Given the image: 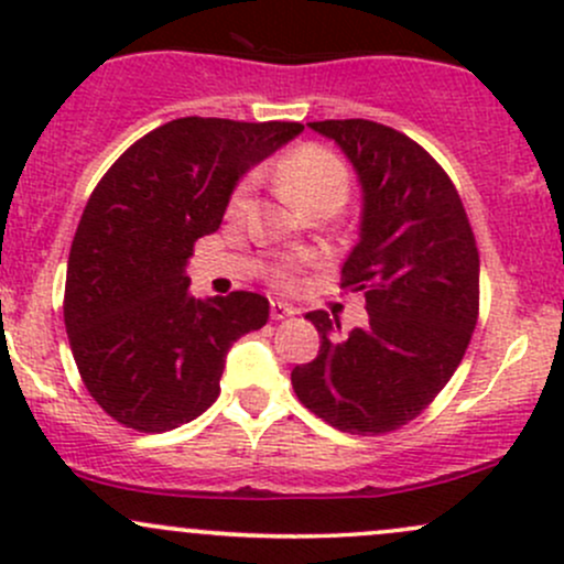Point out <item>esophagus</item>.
Masks as SVG:
<instances>
[{
	"label": "esophagus",
	"mask_w": 564,
	"mask_h": 564,
	"mask_svg": "<svg viewBox=\"0 0 564 564\" xmlns=\"http://www.w3.org/2000/svg\"><path fill=\"white\" fill-rule=\"evenodd\" d=\"M270 315H272V321L292 318V315H296V307H294V305H289V302L272 300V302H270Z\"/></svg>",
	"instance_id": "esophagus-1"
}]
</instances>
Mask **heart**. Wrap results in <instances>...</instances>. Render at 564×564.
<instances>
[{"label":"heart","instance_id":"b5f03b06","mask_svg":"<svg viewBox=\"0 0 564 564\" xmlns=\"http://www.w3.org/2000/svg\"><path fill=\"white\" fill-rule=\"evenodd\" d=\"M278 182H281V187L292 195V200L300 208L318 200V197H334V200L343 203L348 197L350 187V176L343 160L334 152L315 144H305L292 154H286L278 163ZM246 195H249V182H243L235 189L232 208L243 206ZM281 278L286 283L294 281V275L289 270H283Z\"/></svg>","mask_w":564,"mask_h":564}]
</instances>
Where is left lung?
<instances>
[{"instance_id": "8db88e82", "label": "left lung", "mask_w": 564, "mask_h": 564, "mask_svg": "<svg viewBox=\"0 0 564 564\" xmlns=\"http://www.w3.org/2000/svg\"><path fill=\"white\" fill-rule=\"evenodd\" d=\"M361 184L358 243L343 286L367 296L369 324L337 337L313 311L321 350L294 367L296 399L345 433L395 431L436 399L466 356L479 315V251L460 195L410 135L372 120L307 122Z\"/></svg>"}]
</instances>
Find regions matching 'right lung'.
Instances as JSON below:
<instances>
[{
    "mask_svg": "<svg viewBox=\"0 0 564 564\" xmlns=\"http://www.w3.org/2000/svg\"><path fill=\"white\" fill-rule=\"evenodd\" d=\"M300 122L182 117L120 154L93 189L66 268L64 321L85 388L126 429L160 433L219 395L227 350L268 324L262 294L195 300L187 262L246 171Z\"/></svg>",
    "mask_w": 564,
    "mask_h": 564,
    "instance_id": "right-lung-1",
    "label": "right lung"
}]
</instances>
